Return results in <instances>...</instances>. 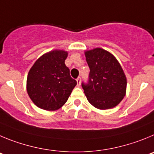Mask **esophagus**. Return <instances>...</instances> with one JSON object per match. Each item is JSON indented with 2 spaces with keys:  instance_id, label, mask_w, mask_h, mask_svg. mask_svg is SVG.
I'll use <instances>...</instances> for the list:
<instances>
[{
  "instance_id": "1",
  "label": "esophagus",
  "mask_w": 154,
  "mask_h": 154,
  "mask_svg": "<svg viewBox=\"0 0 154 154\" xmlns=\"http://www.w3.org/2000/svg\"><path fill=\"white\" fill-rule=\"evenodd\" d=\"M80 82H81V79H80V77H78V78L77 79V86H78V87H80Z\"/></svg>"
}]
</instances>
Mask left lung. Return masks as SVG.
I'll return each mask as SVG.
<instances>
[{
    "mask_svg": "<svg viewBox=\"0 0 154 154\" xmlns=\"http://www.w3.org/2000/svg\"><path fill=\"white\" fill-rule=\"evenodd\" d=\"M84 54L90 67L88 84L82 83L87 100L100 110L114 107L127 91V77L121 65L112 54L102 48L86 51Z\"/></svg>",
    "mask_w": 154,
    "mask_h": 154,
    "instance_id": "1",
    "label": "left lung"
}]
</instances>
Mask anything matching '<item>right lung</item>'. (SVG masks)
I'll return each instance as SVG.
<instances>
[{
	"instance_id": "add662e5",
	"label": "right lung",
	"mask_w": 154,
	"mask_h": 154,
	"mask_svg": "<svg viewBox=\"0 0 154 154\" xmlns=\"http://www.w3.org/2000/svg\"><path fill=\"white\" fill-rule=\"evenodd\" d=\"M67 51L54 50L44 54L29 70L27 91L33 103L49 111L58 110L67 102L77 81L65 65Z\"/></svg>"
}]
</instances>
